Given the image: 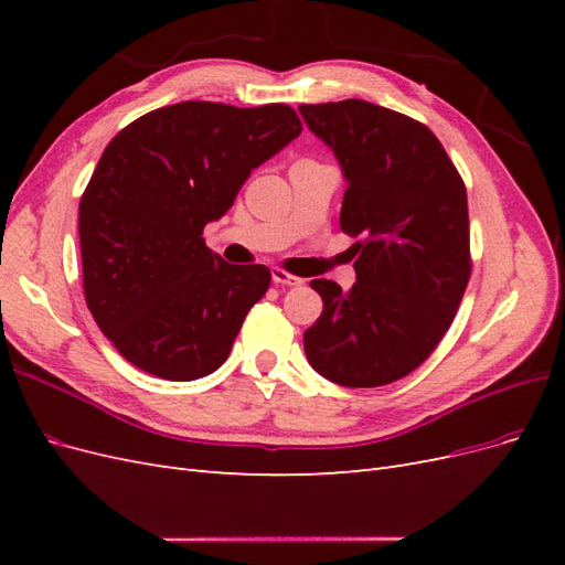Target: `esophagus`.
Wrapping results in <instances>:
<instances>
[{
  "mask_svg": "<svg viewBox=\"0 0 565 565\" xmlns=\"http://www.w3.org/2000/svg\"><path fill=\"white\" fill-rule=\"evenodd\" d=\"M270 276H273V282H276V285H289V287H297V285H301V282H303L299 276H292V273L285 270V268H273V270H270Z\"/></svg>",
  "mask_w": 565,
  "mask_h": 565,
  "instance_id": "obj_1",
  "label": "esophagus"
}]
</instances>
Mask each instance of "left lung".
<instances>
[{
    "instance_id": "1",
    "label": "left lung",
    "mask_w": 565,
    "mask_h": 565,
    "mask_svg": "<svg viewBox=\"0 0 565 565\" xmlns=\"http://www.w3.org/2000/svg\"><path fill=\"white\" fill-rule=\"evenodd\" d=\"M347 177L339 226L361 237L349 292L311 280L322 313L303 332L316 372L351 388L384 386L434 353L471 276L467 188L417 119L347 98L301 106Z\"/></svg>"
}]
</instances>
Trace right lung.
<instances>
[{"instance_id": "obj_1", "label": "right lung", "mask_w": 565, "mask_h": 565, "mask_svg": "<svg viewBox=\"0 0 565 565\" xmlns=\"http://www.w3.org/2000/svg\"><path fill=\"white\" fill-rule=\"evenodd\" d=\"M299 134L285 104L183 100L108 143L79 200L82 278L96 324L131 365L193 382L226 363L270 270L224 262L202 231Z\"/></svg>"}]
</instances>
